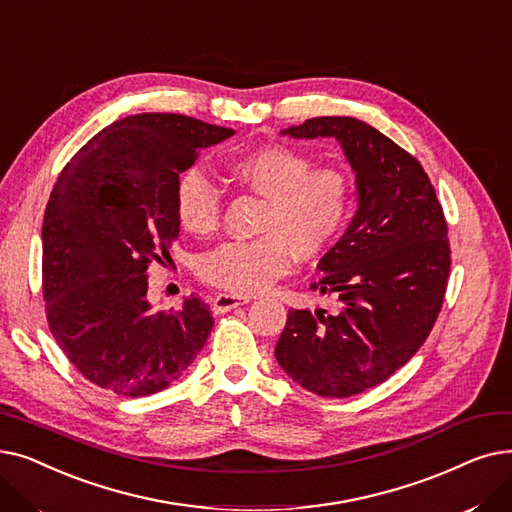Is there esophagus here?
<instances>
[{
	"mask_svg": "<svg viewBox=\"0 0 512 512\" xmlns=\"http://www.w3.org/2000/svg\"><path fill=\"white\" fill-rule=\"evenodd\" d=\"M248 302H250L248 296L218 294V296L214 298V302H212V310H214L216 314H223V312H229V310H233V308H237V306H243V304H248Z\"/></svg>",
	"mask_w": 512,
	"mask_h": 512,
	"instance_id": "esophagus-1",
	"label": "esophagus"
}]
</instances>
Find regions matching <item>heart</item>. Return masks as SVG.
Masks as SVG:
<instances>
[{"instance_id": "b5f03b06", "label": "heart", "mask_w": 512, "mask_h": 512, "mask_svg": "<svg viewBox=\"0 0 512 512\" xmlns=\"http://www.w3.org/2000/svg\"><path fill=\"white\" fill-rule=\"evenodd\" d=\"M312 160L285 145H260L225 160L227 177L266 200L252 241H227L200 262V277L248 296L289 273L294 256L312 260L344 229L352 187L335 168H312ZM221 193L196 168L175 185V212L185 231L210 235L221 223Z\"/></svg>"}]
</instances>
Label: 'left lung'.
Listing matches in <instances>:
<instances>
[{"instance_id": "8db88e82", "label": "left lung", "mask_w": 512, "mask_h": 512, "mask_svg": "<svg viewBox=\"0 0 512 512\" xmlns=\"http://www.w3.org/2000/svg\"><path fill=\"white\" fill-rule=\"evenodd\" d=\"M281 133L333 137L356 175L358 210L312 283L339 308H291L275 348L308 392L348 398L392 377L425 344L450 275L448 225L419 160L375 127L319 116Z\"/></svg>"}]
</instances>
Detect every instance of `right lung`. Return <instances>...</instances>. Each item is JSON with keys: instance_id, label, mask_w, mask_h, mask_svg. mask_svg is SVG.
Masks as SVG:
<instances>
[{"instance_id": "obj_1", "label": "right lung", "mask_w": 512, "mask_h": 512, "mask_svg": "<svg viewBox=\"0 0 512 512\" xmlns=\"http://www.w3.org/2000/svg\"><path fill=\"white\" fill-rule=\"evenodd\" d=\"M233 133L183 114H135L62 168L41 229L43 300L58 346L97 387L156 394L204 348L210 306L189 296L179 310L154 312L145 271L179 237V175Z\"/></svg>"}]
</instances>
